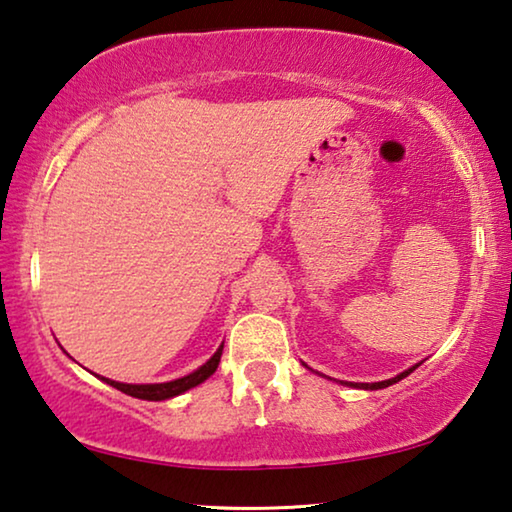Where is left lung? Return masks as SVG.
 <instances>
[{"label": "left lung", "instance_id": "obj_1", "mask_svg": "<svg viewBox=\"0 0 512 512\" xmlns=\"http://www.w3.org/2000/svg\"><path fill=\"white\" fill-rule=\"evenodd\" d=\"M418 366H420V363H418ZM418 366H413V368H409V370L400 372V375L393 377V379H386V381H375V384H352V381H345V384H348V386H354V388H366V391H377V388H386V386H393V384H397V381L404 379L406 375H411V372H413L415 368H418Z\"/></svg>", "mask_w": 512, "mask_h": 512}]
</instances>
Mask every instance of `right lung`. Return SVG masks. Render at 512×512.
<instances>
[{
	"instance_id": "right-lung-1",
	"label": "right lung",
	"mask_w": 512,
	"mask_h": 512,
	"mask_svg": "<svg viewBox=\"0 0 512 512\" xmlns=\"http://www.w3.org/2000/svg\"><path fill=\"white\" fill-rule=\"evenodd\" d=\"M221 354H223V345H219V350L212 354L210 361H205L201 368L189 372L187 377H180V379H173V381H164V384H121V381H112L101 377L106 384H110L112 388H117V391L137 397V400H149V402H160V400H169V397H176L180 393L189 391V388H194L198 384H203V381L214 375V370L219 368V361H221Z\"/></svg>"
}]
</instances>
